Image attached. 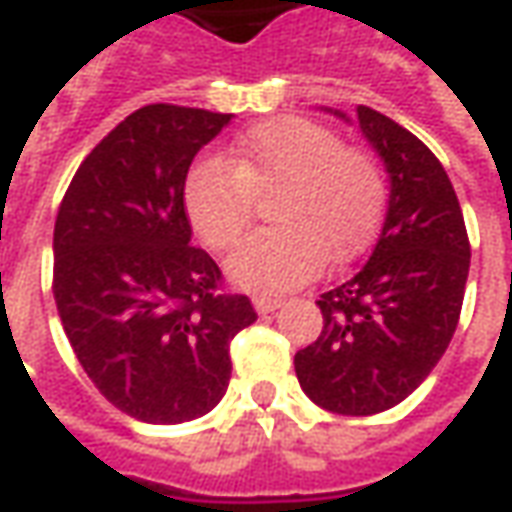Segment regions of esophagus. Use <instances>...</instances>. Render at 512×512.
<instances>
[{"label": "esophagus", "instance_id": "1", "mask_svg": "<svg viewBox=\"0 0 512 512\" xmlns=\"http://www.w3.org/2000/svg\"><path fill=\"white\" fill-rule=\"evenodd\" d=\"M280 305H283V300H277V297H255L257 314H274Z\"/></svg>", "mask_w": 512, "mask_h": 512}]
</instances>
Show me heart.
Segmentation results:
<instances>
[{
  "label": "heart",
  "instance_id": "b5f03b06",
  "mask_svg": "<svg viewBox=\"0 0 512 512\" xmlns=\"http://www.w3.org/2000/svg\"><path fill=\"white\" fill-rule=\"evenodd\" d=\"M271 196L269 221L277 229L249 238L227 263L229 277L257 294L291 291L314 280L325 260L361 255L384 218L387 187L373 156L302 117L249 128L227 162L204 159L184 182L190 227L212 252L241 241L255 201Z\"/></svg>",
  "mask_w": 512,
  "mask_h": 512
}]
</instances>
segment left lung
<instances>
[{
  "mask_svg": "<svg viewBox=\"0 0 512 512\" xmlns=\"http://www.w3.org/2000/svg\"><path fill=\"white\" fill-rule=\"evenodd\" d=\"M350 123L339 109H325ZM358 128L389 173L373 255L319 297L322 333L294 356L302 392L336 415H378L409 398L457 330L471 266L460 201L440 159L403 125L358 106Z\"/></svg>",
  "mask_w": 512,
  "mask_h": 512,
  "instance_id": "8db88e82",
  "label": "left lung"
}]
</instances>
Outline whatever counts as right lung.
Here are the masks:
<instances>
[{
    "label": "right lung",
    "mask_w": 512,
    "mask_h": 512,
    "mask_svg": "<svg viewBox=\"0 0 512 512\" xmlns=\"http://www.w3.org/2000/svg\"><path fill=\"white\" fill-rule=\"evenodd\" d=\"M232 114L154 103L81 162L52 235V294L92 384L142 423L207 415L229 387V342L257 319L190 246L184 182Z\"/></svg>",
    "instance_id": "right-lung-1"
}]
</instances>
